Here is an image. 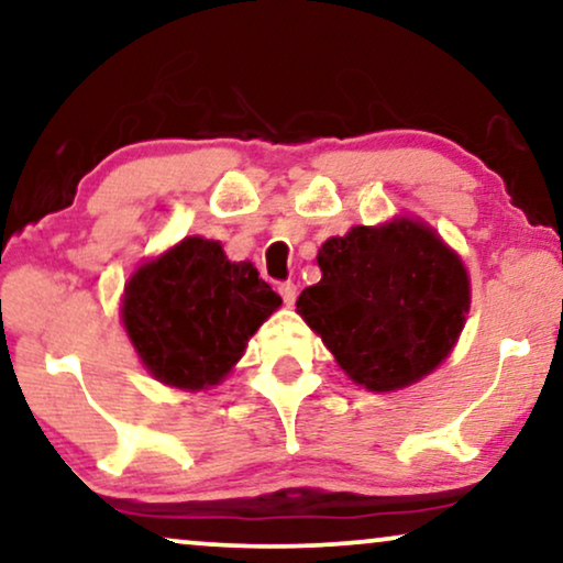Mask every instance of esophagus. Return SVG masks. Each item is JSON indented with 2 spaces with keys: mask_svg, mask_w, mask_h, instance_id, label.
<instances>
[{
  "mask_svg": "<svg viewBox=\"0 0 563 563\" xmlns=\"http://www.w3.org/2000/svg\"><path fill=\"white\" fill-rule=\"evenodd\" d=\"M279 295H282V299H284V305H295V299H297V284L282 282V284H279Z\"/></svg>",
  "mask_w": 563,
  "mask_h": 563,
  "instance_id": "obj_1",
  "label": "esophagus"
}]
</instances>
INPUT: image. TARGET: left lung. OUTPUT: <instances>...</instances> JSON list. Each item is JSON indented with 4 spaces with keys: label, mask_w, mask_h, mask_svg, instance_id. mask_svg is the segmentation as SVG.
<instances>
[{
    "label": "left lung",
    "mask_w": 563,
    "mask_h": 563,
    "mask_svg": "<svg viewBox=\"0 0 563 563\" xmlns=\"http://www.w3.org/2000/svg\"><path fill=\"white\" fill-rule=\"evenodd\" d=\"M318 266L322 279L299 295L297 312L361 387H410L456 345L472 289L433 228L407 218L356 225L322 243Z\"/></svg>",
    "instance_id": "1"
}]
</instances>
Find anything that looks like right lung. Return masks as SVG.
Here are the masks:
<instances>
[{
    "label": "right lung",
    "instance_id": "obj_1",
    "mask_svg": "<svg viewBox=\"0 0 563 563\" xmlns=\"http://www.w3.org/2000/svg\"><path fill=\"white\" fill-rule=\"evenodd\" d=\"M279 305L249 261H228L218 241L184 238L130 276L120 312L143 366L197 391L225 379Z\"/></svg>",
    "mask_w": 563,
    "mask_h": 563
}]
</instances>
